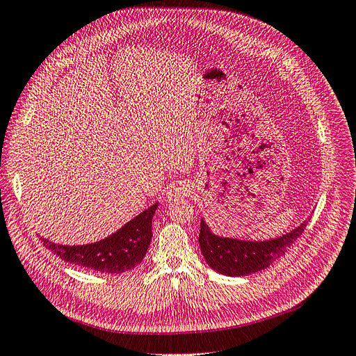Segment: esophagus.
Listing matches in <instances>:
<instances>
[{
    "label": "esophagus",
    "mask_w": 356,
    "mask_h": 356,
    "mask_svg": "<svg viewBox=\"0 0 356 356\" xmlns=\"http://www.w3.org/2000/svg\"><path fill=\"white\" fill-rule=\"evenodd\" d=\"M189 193H191V188L185 185V183H179V185L170 188L167 191V198L170 201H179L181 198H186V196H189Z\"/></svg>",
    "instance_id": "34e87169"
}]
</instances>
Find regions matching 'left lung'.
I'll return each instance as SVG.
<instances>
[{
  "mask_svg": "<svg viewBox=\"0 0 356 356\" xmlns=\"http://www.w3.org/2000/svg\"><path fill=\"white\" fill-rule=\"evenodd\" d=\"M307 220L289 233L264 242L239 241L221 238L209 230L208 225L201 220L200 246L207 264L214 271L239 277L267 268L273 262L283 257L307 227Z\"/></svg>",
  "mask_w": 356,
  "mask_h": 356,
  "instance_id": "8db88e82",
  "label": "left lung"
}]
</instances>
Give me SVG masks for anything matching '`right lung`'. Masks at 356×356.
Masks as SVG:
<instances>
[{"label":"right lung","mask_w":356,"mask_h":356,"mask_svg":"<svg viewBox=\"0 0 356 356\" xmlns=\"http://www.w3.org/2000/svg\"><path fill=\"white\" fill-rule=\"evenodd\" d=\"M158 202L131 218L108 238L89 245H57L41 238L44 245L65 262L101 273L120 274L139 266L152 238V217Z\"/></svg>","instance_id":"right-lung-1"}]
</instances>
